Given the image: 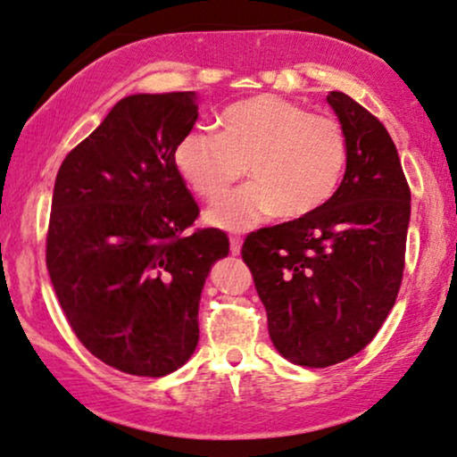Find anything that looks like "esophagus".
<instances>
[{
    "label": "esophagus",
    "mask_w": 457,
    "mask_h": 457,
    "mask_svg": "<svg viewBox=\"0 0 457 457\" xmlns=\"http://www.w3.org/2000/svg\"><path fill=\"white\" fill-rule=\"evenodd\" d=\"M241 252V237H230V254L239 256Z\"/></svg>",
    "instance_id": "esophagus-1"
}]
</instances>
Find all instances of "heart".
I'll list each match as a JSON object with an SVG mask.
<instances>
[{
	"label": "heart",
	"mask_w": 457,
	"mask_h": 457,
	"mask_svg": "<svg viewBox=\"0 0 457 457\" xmlns=\"http://www.w3.org/2000/svg\"><path fill=\"white\" fill-rule=\"evenodd\" d=\"M218 122L220 133L193 127L173 148L178 173L207 201H218L247 165L252 182L207 212L213 227L250 228L271 213L305 218L339 188L347 144L332 118L278 95H256L228 105Z\"/></svg>",
	"instance_id": "heart-1"
}]
</instances>
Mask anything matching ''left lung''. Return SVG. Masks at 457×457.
<instances>
[{
  "label": "left lung",
  "mask_w": 457,
  "mask_h": 457,
  "mask_svg": "<svg viewBox=\"0 0 457 457\" xmlns=\"http://www.w3.org/2000/svg\"><path fill=\"white\" fill-rule=\"evenodd\" d=\"M347 144L345 176L318 212L247 235L241 256L267 309L269 337L290 362L326 369L373 341L396 303L411 190L390 133L330 91Z\"/></svg>",
  "instance_id": "8db88e82"
}]
</instances>
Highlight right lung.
Here are the masks:
<instances>
[{
  "label": "right lung",
  "mask_w": 457,
  "mask_h": 457,
  "mask_svg": "<svg viewBox=\"0 0 457 457\" xmlns=\"http://www.w3.org/2000/svg\"><path fill=\"white\" fill-rule=\"evenodd\" d=\"M193 91L129 95L61 162L46 267L76 337L95 358L137 377L178 370L199 343V301L228 256L173 165L195 127Z\"/></svg>",
  "instance_id": "add662e5"
}]
</instances>
